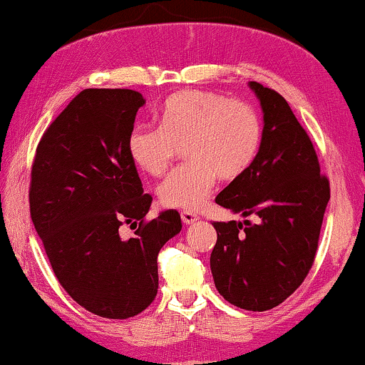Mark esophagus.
<instances>
[{"label": "esophagus", "instance_id": "obj_1", "mask_svg": "<svg viewBox=\"0 0 365 365\" xmlns=\"http://www.w3.org/2000/svg\"><path fill=\"white\" fill-rule=\"evenodd\" d=\"M181 219H182V222L186 224V226H189V224H194L196 221H199V217H197L194 212H191V211H182V212H181Z\"/></svg>", "mask_w": 365, "mask_h": 365}]
</instances>
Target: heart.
Instances as JSON below:
<instances>
[{"label":"heart","mask_w":365,"mask_h":365,"mask_svg":"<svg viewBox=\"0 0 365 365\" xmlns=\"http://www.w3.org/2000/svg\"><path fill=\"white\" fill-rule=\"evenodd\" d=\"M262 123L251 104L211 91L174 94L164 104L159 126H136L129 134L133 163L151 176H163L186 148V166L158 189L163 206L197 211L212 192L217 176L232 181L254 163Z\"/></svg>","instance_id":"b5f03b06"}]
</instances>
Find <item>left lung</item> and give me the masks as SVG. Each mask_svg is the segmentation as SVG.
<instances>
[{
    "label": "left lung",
    "mask_w": 365,
    "mask_h": 365,
    "mask_svg": "<svg viewBox=\"0 0 365 365\" xmlns=\"http://www.w3.org/2000/svg\"><path fill=\"white\" fill-rule=\"evenodd\" d=\"M249 88L264 114L261 146L247 171L224 187L216 202L259 219L212 222L217 242L211 272L227 302L262 312L286 301L311 271L331 187L286 99L256 81Z\"/></svg>",
    "instance_id": "8db88e82"
}]
</instances>
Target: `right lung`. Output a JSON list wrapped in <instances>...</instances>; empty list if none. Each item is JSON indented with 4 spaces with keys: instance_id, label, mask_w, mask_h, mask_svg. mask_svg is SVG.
Masks as SVG:
<instances>
[{
    "instance_id": "right-lung-1",
    "label": "right lung",
    "mask_w": 365,
    "mask_h": 365,
    "mask_svg": "<svg viewBox=\"0 0 365 365\" xmlns=\"http://www.w3.org/2000/svg\"><path fill=\"white\" fill-rule=\"evenodd\" d=\"M133 89H84L51 123L36 148L29 211L54 276L86 311L106 319L138 316L158 294V254L181 231L178 211L146 221L128 151L138 109ZM129 223L135 236L118 227Z\"/></svg>"
}]
</instances>
